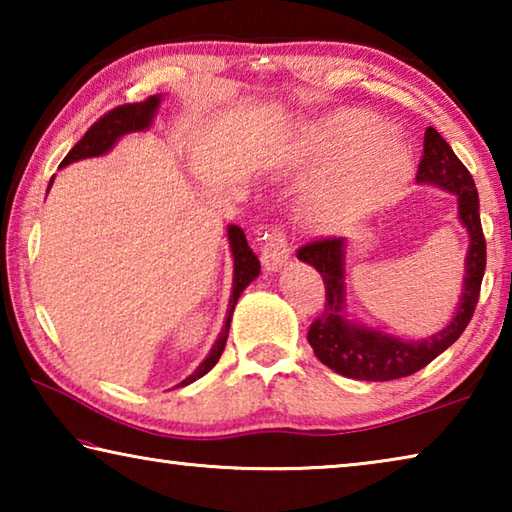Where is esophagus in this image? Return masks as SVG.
I'll return each instance as SVG.
<instances>
[{
	"instance_id": "esophagus-1",
	"label": "esophagus",
	"mask_w": 512,
	"mask_h": 512,
	"mask_svg": "<svg viewBox=\"0 0 512 512\" xmlns=\"http://www.w3.org/2000/svg\"><path fill=\"white\" fill-rule=\"evenodd\" d=\"M289 244H287V237H284V232L280 228H273L271 232L266 235V241L262 246V264L266 271H277V268H282V264L289 259Z\"/></svg>"
}]
</instances>
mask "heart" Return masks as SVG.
<instances>
[{
    "mask_svg": "<svg viewBox=\"0 0 512 512\" xmlns=\"http://www.w3.org/2000/svg\"><path fill=\"white\" fill-rule=\"evenodd\" d=\"M372 112L341 110L316 131L318 149L327 158H344L334 205L343 216H368L393 203L411 173V151L395 131L379 128Z\"/></svg>",
    "mask_w": 512,
    "mask_h": 512,
    "instance_id": "heart-1",
    "label": "heart"
}]
</instances>
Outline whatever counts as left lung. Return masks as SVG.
I'll list each match as a JSON object with an SVG mask.
<instances>
[{
    "label": "left lung",
    "mask_w": 512,
    "mask_h": 512,
    "mask_svg": "<svg viewBox=\"0 0 512 512\" xmlns=\"http://www.w3.org/2000/svg\"><path fill=\"white\" fill-rule=\"evenodd\" d=\"M415 180L436 185L458 198V219L470 235L465 257L463 293L456 316L445 329L424 341H404L381 329L354 323L345 314V239L329 237L298 248V259L314 266L325 282V309L311 323L307 341L327 368L343 377L363 381H391L409 377L443 354L465 332L479 302L485 271V239L476 185L436 128L424 131V151Z\"/></svg>",
    "instance_id": "8db88e82"
}]
</instances>
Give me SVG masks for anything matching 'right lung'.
Instances as JSON below:
<instances>
[{"label": "right lung", "mask_w": 512, "mask_h": 512, "mask_svg": "<svg viewBox=\"0 0 512 512\" xmlns=\"http://www.w3.org/2000/svg\"><path fill=\"white\" fill-rule=\"evenodd\" d=\"M160 101H162L160 94H153V97L144 99L140 103H124V106L112 108L101 119L94 121V124L88 128V133H85L81 140L74 144V149L65 155V160L60 162V167H67V164H72L76 160L97 158V155L108 153L112 146L117 144L119 137H124L128 133L146 131V128L151 126L155 112H158ZM51 183H54V178H51ZM228 239H230L232 257H235V277H232V296L228 305V316H225V325L221 329L219 339H216V343L212 345L210 354L205 357V361L192 372V375L180 381L178 386L192 384V381L201 379L216 366V361H219L223 354L225 341H228L230 320H232V311H235L237 300L248 284L259 275V259L253 250H250L244 230H241L239 225H228Z\"/></svg>", "instance_id": "1"}]
</instances>
